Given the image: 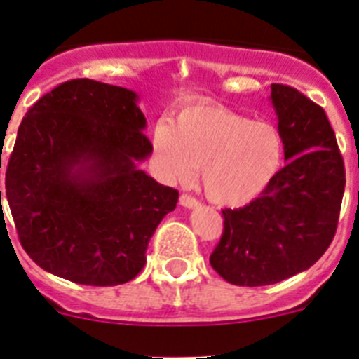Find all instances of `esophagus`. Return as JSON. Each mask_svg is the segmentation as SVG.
Returning <instances> with one entry per match:
<instances>
[{
	"mask_svg": "<svg viewBox=\"0 0 359 359\" xmlns=\"http://www.w3.org/2000/svg\"><path fill=\"white\" fill-rule=\"evenodd\" d=\"M180 205H182V207H185V208H194V207H198L199 201L194 198V196L182 194V196H180Z\"/></svg>",
	"mask_w": 359,
	"mask_h": 359,
	"instance_id": "esophagus-1",
	"label": "esophagus"
}]
</instances>
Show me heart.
I'll use <instances>...</instances> for the list:
<instances>
[{"label":"heart","mask_w":359,"mask_h":359,"mask_svg":"<svg viewBox=\"0 0 359 359\" xmlns=\"http://www.w3.org/2000/svg\"><path fill=\"white\" fill-rule=\"evenodd\" d=\"M152 147L170 180L187 182L199 167V182L210 201L243 207L257 199L282 167L280 133L219 104L198 102L160 122Z\"/></svg>","instance_id":"obj_1"}]
</instances>
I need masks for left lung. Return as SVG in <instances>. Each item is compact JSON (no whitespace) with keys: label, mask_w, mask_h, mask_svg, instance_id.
I'll return each mask as SVG.
<instances>
[{"label":"left lung","mask_w":359,"mask_h":359,"mask_svg":"<svg viewBox=\"0 0 359 359\" xmlns=\"http://www.w3.org/2000/svg\"><path fill=\"white\" fill-rule=\"evenodd\" d=\"M287 161L243 208H224L212 268L236 286H268L311 268L338 226L345 167L325 111L298 90L271 84Z\"/></svg>","instance_id":"obj_1"}]
</instances>
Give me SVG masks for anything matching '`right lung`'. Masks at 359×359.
Instances as JSON below:
<instances>
[{
    "mask_svg": "<svg viewBox=\"0 0 359 359\" xmlns=\"http://www.w3.org/2000/svg\"><path fill=\"white\" fill-rule=\"evenodd\" d=\"M136 100L120 86L73 79L27 111L5 190L19 243L44 271L118 286L145 266L149 241L180 194L136 167L152 152Z\"/></svg>",
    "mask_w": 359,
    "mask_h": 359,
    "instance_id": "obj_1",
    "label": "right lung"
}]
</instances>
